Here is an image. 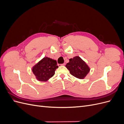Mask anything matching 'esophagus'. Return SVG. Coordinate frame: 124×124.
Wrapping results in <instances>:
<instances>
[{
  "label": "esophagus",
  "instance_id": "34e87169",
  "mask_svg": "<svg viewBox=\"0 0 124 124\" xmlns=\"http://www.w3.org/2000/svg\"><path fill=\"white\" fill-rule=\"evenodd\" d=\"M65 63H63L62 64H58V66H65Z\"/></svg>",
  "mask_w": 124,
  "mask_h": 124
}]
</instances>
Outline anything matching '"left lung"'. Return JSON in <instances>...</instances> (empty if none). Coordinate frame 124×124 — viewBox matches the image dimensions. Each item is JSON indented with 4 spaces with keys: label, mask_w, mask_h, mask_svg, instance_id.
<instances>
[{
    "label": "left lung",
    "mask_w": 124,
    "mask_h": 124,
    "mask_svg": "<svg viewBox=\"0 0 124 124\" xmlns=\"http://www.w3.org/2000/svg\"><path fill=\"white\" fill-rule=\"evenodd\" d=\"M66 67L71 75L80 79L84 78L90 70L88 66L78 56L70 59Z\"/></svg>",
    "instance_id": "1"
}]
</instances>
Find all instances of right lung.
Wrapping results in <instances>:
<instances>
[{"label":"right lung","mask_w":124,"mask_h":124,"mask_svg":"<svg viewBox=\"0 0 124 124\" xmlns=\"http://www.w3.org/2000/svg\"><path fill=\"white\" fill-rule=\"evenodd\" d=\"M57 62L50 58L44 57L33 67L32 71L37 80L46 82L53 77L58 68Z\"/></svg>","instance_id":"obj_1"}]
</instances>
